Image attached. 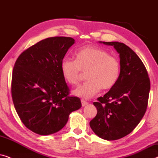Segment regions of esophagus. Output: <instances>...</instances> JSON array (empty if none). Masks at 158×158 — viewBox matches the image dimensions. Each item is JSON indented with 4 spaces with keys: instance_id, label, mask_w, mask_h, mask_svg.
Listing matches in <instances>:
<instances>
[{
    "instance_id": "1",
    "label": "esophagus",
    "mask_w": 158,
    "mask_h": 158,
    "mask_svg": "<svg viewBox=\"0 0 158 158\" xmlns=\"http://www.w3.org/2000/svg\"><path fill=\"white\" fill-rule=\"evenodd\" d=\"M81 103H82V106H86L88 103L87 101H84V100H83V99L81 100Z\"/></svg>"
}]
</instances>
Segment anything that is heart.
I'll list each match as a JSON object with an SVG mask.
<instances>
[{
    "label": "heart",
    "instance_id": "b5f03b06",
    "mask_svg": "<svg viewBox=\"0 0 158 158\" xmlns=\"http://www.w3.org/2000/svg\"><path fill=\"white\" fill-rule=\"evenodd\" d=\"M75 60L64 58L60 63L63 78L71 85L79 83L83 73L87 81L75 89L73 94L77 97L88 99L100 89H111L117 83L121 72L118 58L105 49L96 47H83L75 53Z\"/></svg>",
    "mask_w": 158,
    "mask_h": 158
}]
</instances>
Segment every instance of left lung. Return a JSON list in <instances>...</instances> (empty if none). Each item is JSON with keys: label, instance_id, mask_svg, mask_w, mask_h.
Masks as SVG:
<instances>
[{"label": "left lung", "instance_id": "left-lung-1", "mask_svg": "<svg viewBox=\"0 0 158 158\" xmlns=\"http://www.w3.org/2000/svg\"><path fill=\"white\" fill-rule=\"evenodd\" d=\"M114 46L119 54L121 72L116 85L94 104L97 114L90 122L94 132L106 140H116L132 131L148 104L150 81L137 54L124 43L101 42Z\"/></svg>", "mask_w": 158, "mask_h": 158}]
</instances>
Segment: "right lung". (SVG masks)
Returning <instances> with one entry per match:
<instances>
[{
	"mask_svg": "<svg viewBox=\"0 0 158 158\" xmlns=\"http://www.w3.org/2000/svg\"><path fill=\"white\" fill-rule=\"evenodd\" d=\"M75 43L71 37L47 38L19 56L12 73L14 107L26 127L40 135L63 128L69 115L82 106L81 99L70 96L60 63Z\"/></svg>",
	"mask_w": 158,
	"mask_h": 158,
	"instance_id": "right-lung-1",
	"label": "right lung"
}]
</instances>
